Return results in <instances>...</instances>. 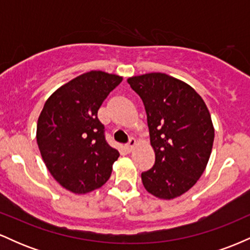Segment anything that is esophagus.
Returning a JSON list of instances; mask_svg holds the SVG:
<instances>
[{"label": "esophagus", "mask_w": 250, "mask_h": 250, "mask_svg": "<svg viewBox=\"0 0 250 250\" xmlns=\"http://www.w3.org/2000/svg\"><path fill=\"white\" fill-rule=\"evenodd\" d=\"M135 146H136V140H135L134 137H130V139H129L128 143H127V145H125V149H127V151H129V153H130V151L134 149Z\"/></svg>", "instance_id": "esophagus-1"}]
</instances>
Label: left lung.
Listing matches in <instances>:
<instances>
[{"label": "left lung", "instance_id": "obj_1", "mask_svg": "<svg viewBox=\"0 0 250 250\" xmlns=\"http://www.w3.org/2000/svg\"><path fill=\"white\" fill-rule=\"evenodd\" d=\"M147 113L155 165L141 174L154 196L170 200L188 191L205 171L214 142L209 110L187 83L162 73L128 79Z\"/></svg>", "mask_w": 250, "mask_h": 250}]
</instances>
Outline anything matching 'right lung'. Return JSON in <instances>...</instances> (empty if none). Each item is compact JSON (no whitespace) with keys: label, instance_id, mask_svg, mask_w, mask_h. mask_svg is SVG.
<instances>
[{"label":"right lung","instance_id":"right-lung-1","mask_svg":"<svg viewBox=\"0 0 250 250\" xmlns=\"http://www.w3.org/2000/svg\"><path fill=\"white\" fill-rule=\"evenodd\" d=\"M121 76L91 70L59 88L44 103L36 139L48 170L60 185L84 194L107 182L120 153L105 140L97 117Z\"/></svg>","mask_w":250,"mask_h":250}]
</instances>
